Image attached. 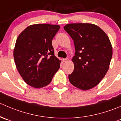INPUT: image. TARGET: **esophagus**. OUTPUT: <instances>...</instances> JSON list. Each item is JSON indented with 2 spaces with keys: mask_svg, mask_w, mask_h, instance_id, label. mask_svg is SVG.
<instances>
[{
  "mask_svg": "<svg viewBox=\"0 0 121 121\" xmlns=\"http://www.w3.org/2000/svg\"><path fill=\"white\" fill-rule=\"evenodd\" d=\"M62 60H63V62L66 63V62H68V60H69V59H68V58H65V59H62Z\"/></svg>",
  "mask_w": 121,
  "mask_h": 121,
  "instance_id": "1",
  "label": "esophagus"
}]
</instances>
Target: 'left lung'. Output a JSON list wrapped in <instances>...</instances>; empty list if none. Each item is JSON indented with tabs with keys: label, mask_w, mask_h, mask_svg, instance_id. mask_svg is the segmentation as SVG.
<instances>
[{
	"label": "left lung",
	"mask_w": 121,
	"mask_h": 121,
	"mask_svg": "<svg viewBox=\"0 0 121 121\" xmlns=\"http://www.w3.org/2000/svg\"><path fill=\"white\" fill-rule=\"evenodd\" d=\"M64 29L74 41V70L69 75L71 84L83 90L96 86L109 69L112 48L105 32L89 23L68 24Z\"/></svg>",
	"instance_id": "left-lung-1"
}]
</instances>
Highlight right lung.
I'll list each match as a JSON object with an SVG mask.
<instances>
[{
    "label": "right lung",
    "mask_w": 121,
    "mask_h": 121,
    "mask_svg": "<svg viewBox=\"0 0 121 121\" xmlns=\"http://www.w3.org/2000/svg\"><path fill=\"white\" fill-rule=\"evenodd\" d=\"M59 25L37 24L27 27L17 37L13 52L16 68L27 84L42 88L49 84L60 68L52 45Z\"/></svg>",
    "instance_id": "right-lung-1"
}]
</instances>
